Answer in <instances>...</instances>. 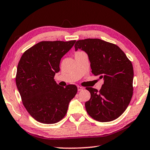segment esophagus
<instances>
[{
	"label": "esophagus",
	"mask_w": 150,
	"mask_h": 150,
	"mask_svg": "<svg viewBox=\"0 0 150 150\" xmlns=\"http://www.w3.org/2000/svg\"><path fill=\"white\" fill-rule=\"evenodd\" d=\"M83 89V88L82 87H80V86H78L77 87V90L78 91H82Z\"/></svg>",
	"instance_id": "34e87169"
}]
</instances>
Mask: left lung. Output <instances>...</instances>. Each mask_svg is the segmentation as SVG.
<instances>
[{
  "mask_svg": "<svg viewBox=\"0 0 150 150\" xmlns=\"http://www.w3.org/2000/svg\"><path fill=\"white\" fill-rule=\"evenodd\" d=\"M75 51H84L91 63V72L104 83L98 91L87 87L91 98L85 103L87 113L99 122H110L122 115L133 94L132 64L120 47L100 39L78 40Z\"/></svg>",
  "mask_w": 150,
  "mask_h": 150,
  "instance_id": "obj_1",
  "label": "left lung"
}]
</instances>
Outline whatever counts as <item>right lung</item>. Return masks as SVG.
<instances>
[{
	"mask_svg": "<svg viewBox=\"0 0 150 150\" xmlns=\"http://www.w3.org/2000/svg\"><path fill=\"white\" fill-rule=\"evenodd\" d=\"M75 40L41 42L26 50L17 67L16 83L22 103L35 120L54 124L64 117L77 92L74 85L61 87L55 81L61 59Z\"/></svg>",
	"mask_w": 150,
	"mask_h": 150,
	"instance_id": "1",
	"label": "right lung"
}]
</instances>
